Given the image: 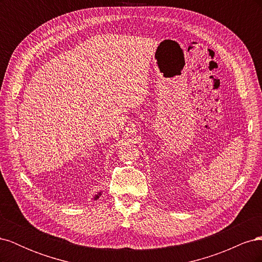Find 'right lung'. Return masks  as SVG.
Listing matches in <instances>:
<instances>
[{
  "label": "right lung",
  "mask_w": 262,
  "mask_h": 262,
  "mask_svg": "<svg viewBox=\"0 0 262 262\" xmlns=\"http://www.w3.org/2000/svg\"><path fill=\"white\" fill-rule=\"evenodd\" d=\"M100 195H101V191H99V192H98V193H97L96 195H95V196H94V200H97V199H98V198H99Z\"/></svg>",
  "instance_id": "1"
}]
</instances>
